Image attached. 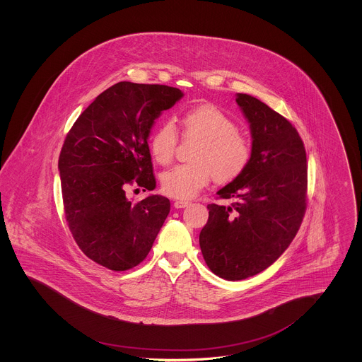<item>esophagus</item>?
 <instances>
[{"label": "esophagus", "instance_id": "34e87169", "mask_svg": "<svg viewBox=\"0 0 362 362\" xmlns=\"http://www.w3.org/2000/svg\"><path fill=\"white\" fill-rule=\"evenodd\" d=\"M189 205V201H175L173 202V206L176 207V209H183V207H187Z\"/></svg>", "mask_w": 362, "mask_h": 362}]
</instances>
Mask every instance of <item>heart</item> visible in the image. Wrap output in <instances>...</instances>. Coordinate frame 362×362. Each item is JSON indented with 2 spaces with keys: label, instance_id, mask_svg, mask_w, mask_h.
<instances>
[{
  "label": "heart",
  "instance_id": "obj_1",
  "mask_svg": "<svg viewBox=\"0 0 362 362\" xmlns=\"http://www.w3.org/2000/svg\"><path fill=\"white\" fill-rule=\"evenodd\" d=\"M186 138L198 139L191 164L176 165L161 175L163 191L177 199L194 198L214 177L220 183L235 180L251 158V142L235 122L211 103L187 110L179 119ZM177 133L171 123L156 127L149 138L151 153L160 164L173 161Z\"/></svg>",
  "mask_w": 362,
  "mask_h": 362
}]
</instances>
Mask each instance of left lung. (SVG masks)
I'll return each instance as SVG.
<instances>
[{"label":"left lung","instance_id":"left-lung-1","mask_svg":"<svg viewBox=\"0 0 362 362\" xmlns=\"http://www.w3.org/2000/svg\"><path fill=\"white\" fill-rule=\"evenodd\" d=\"M250 122L252 149L247 168L220 189L230 206L207 205L199 245L209 269L228 281L255 276L292 243L307 209V153L291 122L254 96L238 93Z\"/></svg>","mask_w":362,"mask_h":362}]
</instances>
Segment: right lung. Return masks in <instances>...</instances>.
Masks as SVG:
<instances>
[{
  "instance_id": "add662e5",
  "label": "right lung",
  "mask_w": 362,
  "mask_h": 362,
  "mask_svg": "<svg viewBox=\"0 0 362 362\" xmlns=\"http://www.w3.org/2000/svg\"><path fill=\"white\" fill-rule=\"evenodd\" d=\"M177 88L121 81L102 92L74 122L58 160L65 217L86 257L114 272L149 254L171 204L161 195L130 201V186L155 189L148 137Z\"/></svg>"
}]
</instances>
